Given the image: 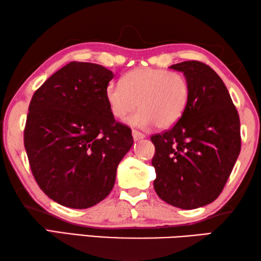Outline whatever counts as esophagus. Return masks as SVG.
I'll list each match as a JSON object with an SVG mask.
<instances>
[{
    "instance_id": "obj_1",
    "label": "esophagus",
    "mask_w": 261,
    "mask_h": 261,
    "mask_svg": "<svg viewBox=\"0 0 261 261\" xmlns=\"http://www.w3.org/2000/svg\"><path fill=\"white\" fill-rule=\"evenodd\" d=\"M132 137H134L135 140H139L145 138V135L141 134L138 130H132Z\"/></svg>"
}]
</instances>
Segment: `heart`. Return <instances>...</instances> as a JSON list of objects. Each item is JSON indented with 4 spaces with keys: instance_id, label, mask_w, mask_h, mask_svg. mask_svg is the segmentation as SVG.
<instances>
[{
    "instance_id": "heart-1",
    "label": "heart",
    "mask_w": 261,
    "mask_h": 261,
    "mask_svg": "<svg viewBox=\"0 0 261 261\" xmlns=\"http://www.w3.org/2000/svg\"><path fill=\"white\" fill-rule=\"evenodd\" d=\"M110 113L124 121L139 108L129 122L148 127L155 124L166 129L183 116L190 100V85L184 74L167 69L144 68L130 71L121 84L109 83L105 91Z\"/></svg>"
}]
</instances>
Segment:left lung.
<instances>
[{"instance_id": "left-lung-1", "label": "left lung", "mask_w": 261, "mask_h": 261, "mask_svg": "<svg viewBox=\"0 0 261 261\" xmlns=\"http://www.w3.org/2000/svg\"><path fill=\"white\" fill-rule=\"evenodd\" d=\"M190 85L183 116L151 137L154 190L167 204L193 210L220 196L241 152V123L222 79L199 61L171 65Z\"/></svg>"}]
</instances>
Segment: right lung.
<instances>
[{
	"label": "right lung",
	"instance_id": "right-lung-1",
	"mask_svg": "<svg viewBox=\"0 0 261 261\" xmlns=\"http://www.w3.org/2000/svg\"><path fill=\"white\" fill-rule=\"evenodd\" d=\"M114 77L102 65L70 62L34 92L24 129L31 171L60 205L88 208L113 190L129 152L131 129L115 121L106 101Z\"/></svg>",
	"mask_w": 261,
	"mask_h": 261
}]
</instances>
